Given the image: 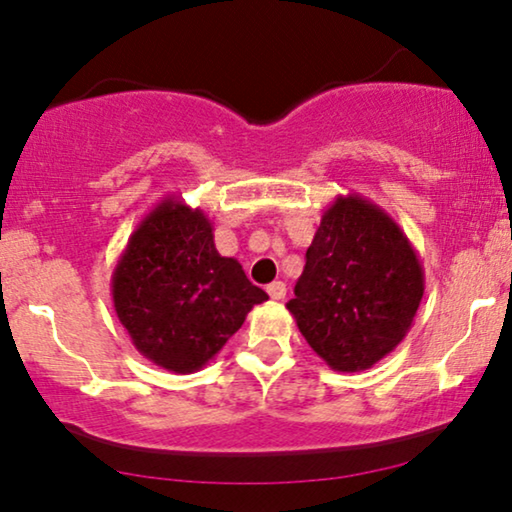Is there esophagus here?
I'll use <instances>...</instances> for the list:
<instances>
[{
  "label": "esophagus",
  "mask_w": 512,
  "mask_h": 512,
  "mask_svg": "<svg viewBox=\"0 0 512 512\" xmlns=\"http://www.w3.org/2000/svg\"><path fill=\"white\" fill-rule=\"evenodd\" d=\"M268 296L272 298V300H282L284 296H286V284L284 282H272V284H268Z\"/></svg>",
  "instance_id": "34e87169"
}]
</instances>
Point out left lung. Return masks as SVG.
Segmentation results:
<instances>
[{
	"label": "left lung",
	"instance_id": "1",
	"mask_svg": "<svg viewBox=\"0 0 512 512\" xmlns=\"http://www.w3.org/2000/svg\"><path fill=\"white\" fill-rule=\"evenodd\" d=\"M296 298L286 303L314 352L359 373L401 345L424 296V270L401 226L349 193L321 216Z\"/></svg>",
	"mask_w": 512,
	"mask_h": 512
}]
</instances>
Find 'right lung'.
Returning a JSON list of instances; mask_svg holds the SVG:
<instances>
[{
  "instance_id": "obj_1",
  "label": "right lung",
  "mask_w": 512,
  "mask_h": 512,
  "mask_svg": "<svg viewBox=\"0 0 512 512\" xmlns=\"http://www.w3.org/2000/svg\"><path fill=\"white\" fill-rule=\"evenodd\" d=\"M114 310L132 345L177 375L200 370L268 300L235 258L214 247L212 221L181 198L139 221L111 275Z\"/></svg>"
}]
</instances>
